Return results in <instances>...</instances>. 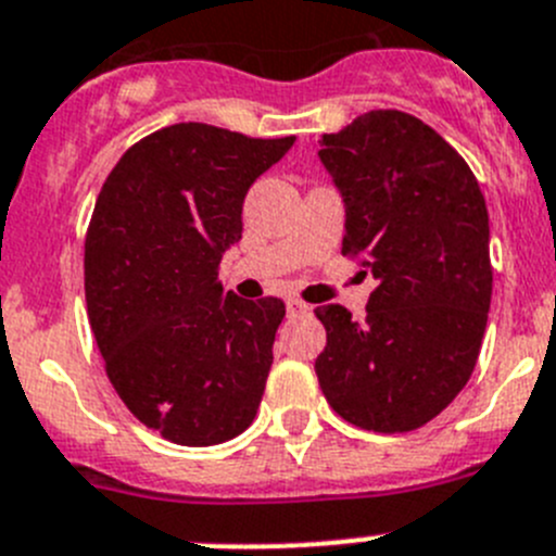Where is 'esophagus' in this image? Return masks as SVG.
Here are the masks:
<instances>
[{
  "label": "esophagus",
  "mask_w": 556,
  "mask_h": 556,
  "mask_svg": "<svg viewBox=\"0 0 556 556\" xmlns=\"http://www.w3.org/2000/svg\"><path fill=\"white\" fill-rule=\"evenodd\" d=\"M287 308H289V314H292V317H300V314H308V312H312V305L303 303V300H298V298L289 300Z\"/></svg>",
  "instance_id": "obj_1"
}]
</instances>
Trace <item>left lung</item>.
Instances as JSON below:
<instances>
[{
    "instance_id": "obj_1",
    "label": "left lung",
    "mask_w": 556,
    "mask_h": 556,
    "mask_svg": "<svg viewBox=\"0 0 556 556\" xmlns=\"http://www.w3.org/2000/svg\"><path fill=\"white\" fill-rule=\"evenodd\" d=\"M319 160L348 206L341 253L378 281L364 323L344 305L314 312L328 333L319 389L361 430H419L480 358L493 289L485 198L450 142L400 110L325 135Z\"/></svg>"
}]
</instances>
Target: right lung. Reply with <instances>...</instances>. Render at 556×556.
I'll return each instance as SVG.
<instances>
[{
  "label": "right lung",
  "instance_id": "right-lung-1",
  "mask_svg": "<svg viewBox=\"0 0 556 556\" xmlns=\"http://www.w3.org/2000/svg\"><path fill=\"white\" fill-rule=\"evenodd\" d=\"M292 142L173 124L135 142L96 198L90 328L112 389L173 444H223L256 419L287 305L223 298L217 269L242 239L244 195Z\"/></svg>",
  "mask_w": 556,
  "mask_h": 556
}]
</instances>
